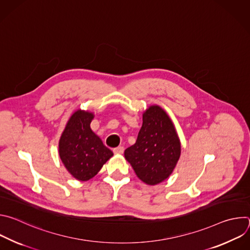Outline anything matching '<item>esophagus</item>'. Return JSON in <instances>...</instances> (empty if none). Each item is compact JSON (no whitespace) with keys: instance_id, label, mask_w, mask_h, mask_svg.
Instances as JSON below:
<instances>
[{"instance_id":"34e87169","label":"esophagus","mask_w":250,"mask_h":250,"mask_svg":"<svg viewBox=\"0 0 250 250\" xmlns=\"http://www.w3.org/2000/svg\"><path fill=\"white\" fill-rule=\"evenodd\" d=\"M124 150H125L124 146H118V147L114 148V152H115V153H118V154H122V153L124 152Z\"/></svg>"}]
</instances>
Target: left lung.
Returning a JSON list of instances; mask_svg holds the SVG:
<instances>
[{
    "label": "left lung",
    "instance_id": "left-lung-1",
    "mask_svg": "<svg viewBox=\"0 0 250 250\" xmlns=\"http://www.w3.org/2000/svg\"><path fill=\"white\" fill-rule=\"evenodd\" d=\"M181 154L175 126L159 105H150L142 115V126L136 142L125 150L136 176L148 185L166 180Z\"/></svg>",
    "mask_w": 250,
    "mask_h": 250
}]
</instances>
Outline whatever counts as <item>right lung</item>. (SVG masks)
<instances>
[{
	"mask_svg": "<svg viewBox=\"0 0 250 250\" xmlns=\"http://www.w3.org/2000/svg\"><path fill=\"white\" fill-rule=\"evenodd\" d=\"M93 113L76 111L70 117L59 140V156L77 180L93 178L113 155L102 139L91 129Z\"/></svg>",
	"mask_w": 250,
	"mask_h": 250,
	"instance_id": "right-lung-1",
	"label": "right lung"
}]
</instances>
